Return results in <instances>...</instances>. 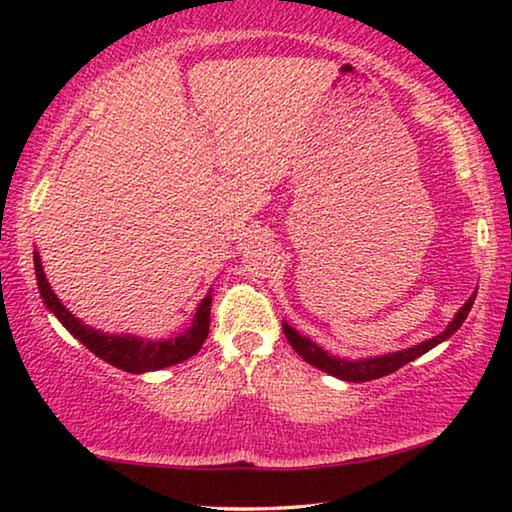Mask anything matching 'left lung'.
<instances>
[{
  "instance_id": "left-lung-1",
  "label": "left lung",
  "mask_w": 512,
  "mask_h": 512,
  "mask_svg": "<svg viewBox=\"0 0 512 512\" xmlns=\"http://www.w3.org/2000/svg\"><path fill=\"white\" fill-rule=\"evenodd\" d=\"M474 298H476V293H472V296L467 298L465 305L456 311V316L449 320V325L438 336H433V339H427L418 345H411V348H406V350L377 354V357H363V359L334 357V354H329L327 350L320 348V345L307 339V336H302L298 329L291 327L289 323H282V329H284V336H287V341L291 343V348L296 350L300 357L309 363V366L323 370V372H327V375H332L336 379L361 384V381H370V379L391 375V372L400 370L409 361L418 359L424 352L436 348L438 343L447 341L449 336H452L456 329L465 323V318H467V314H470V309L474 305Z\"/></svg>"
}]
</instances>
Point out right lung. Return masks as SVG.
<instances>
[{
	"instance_id": "obj_1",
	"label": "right lung",
	"mask_w": 512,
	"mask_h": 512,
	"mask_svg": "<svg viewBox=\"0 0 512 512\" xmlns=\"http://www.w3.org/2000/svg\"><path fill=\"white\" fill-rule=\"evenodd\" d=\"M33 266H36L40 298L51 314L60 320V325H63L74 339H79L92 354H97L99 359L124 372L142 375V372H153V370L176 366V363L194 357V354L203 348L207 332H210L212 289L207 291V296L201 302H198L196 314L185 332H180L178 336H171V339L151 341L135 334H110V332H101V329L85 325L81 318H76L72 311L60 302L54 289H51V284L45 275V268H42V259L38 250H33Z\"/></svg>"
}]
</instances>
